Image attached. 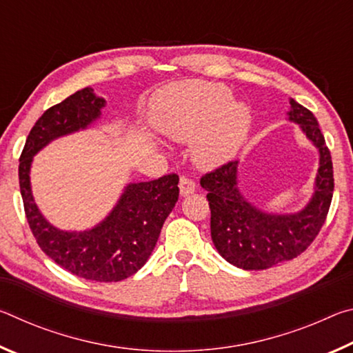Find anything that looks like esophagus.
<instances>
[{
    "label": "esophagus",
    "mask_w": 353,
    "mask_h": 353,
    "mask_svg": "<svg viewBox=\"0 0 353 353\" xmlns=\"http://www.w3.org/2000/svg\"><path fill=\"white\" fill-rule=\"evenodd\" d=\"M179 190H181V196H190L191 193H194L196 191V183L191 181V179L187 177H182L181 182H179Z\"/></svg>",
    "instance_id": "obj_1"
}]
</instances>
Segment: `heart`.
<instances>
[{"mask_svg":"<svg viewBox=\"0 0 353 353\" xmlns=\"http://www.w3.org/2000/svg\"><path fill=\"white\" fill-rule=\"evenodd\" d=\"M249 107L232 99L221 83L188 82L163 101L159 129L171 140L193 141V157L202 166H216L234 157L249 132Z\"/></svg>","mask_w":353,"mask_h":353,"instance_id":"1","label":"heart"}]
</instances>
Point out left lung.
Masks as SVG:
<instances>
[{"instance_id":"1","label":"left lung","mask_w":353,"mask_h":353,"mask_svg":"<svg viewBox=\"0 0 353 353\" xmlns=\"http://www.w3.org/2000/svg\"><path fill=\"white\" fill-rule=\"evenodd\" d=\"M288 119L299 124L319 154L313 194L294 213H271L244 198L238 183V165L229 162L201 179L208 191L210 230L214 248L230 265L246 271L268 270L301 255L324 225L333 196L330 151L312 112L290 99Z\"/></svg>"}]
</instances>
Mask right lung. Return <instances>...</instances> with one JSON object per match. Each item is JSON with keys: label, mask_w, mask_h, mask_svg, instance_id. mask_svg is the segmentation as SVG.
Listing matches in <instances>:
<instances>
[{"label": "right lung", "mask_w": 353, "mask_h": 353, "mask_svg": "<svg viewBox=\"0 0 353 353\" xmlns=\"http://www.w3.org/2000/svg\"><path fill=\"white\" fill-rule=\"evenodd\" d=\"M104 107L105 99L87 87L48 109L28 135L19 177L28 223L40 249L77 277L119 282L134 276L152 254L165 219L177 202L179 176L128 183L109 214L87 230L52 225L35 204L31 187L34 155L61 137L93 126Z\"/></svg>", "instance_id": "add662e5"}]
</instances>
